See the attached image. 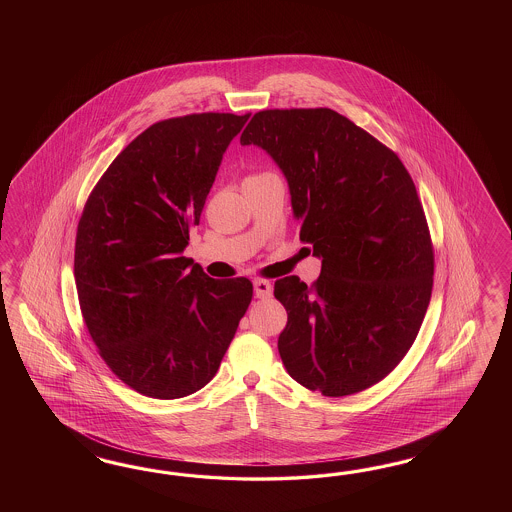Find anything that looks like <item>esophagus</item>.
Here are the masks:
<instances>
[{"instance_id":"esophagus-1","label":"esophagus","mask_w":512,"mask_h":512,"mask_svg":"<svg viewBox=\"0 0 512 512\" xmlns=\"http://www.w3.org/2000/svg\"><path fill=\"white\" fill-rule=\"evenodd\" d=\"M253 287H255V296L257 298H268V296L272 295V283L268 279H255Z\"/></svg>"}]
</instances>
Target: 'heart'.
Wrapping results in <instances>:
<instances>
[{"label": "heart", "mask_w": 512, "mask_h": 512, "mask_svg": "<svg viewBox=\"0 0 512 512\" xmlns=\"http://www.w3.org/2000/svg\"><path fill=\"white\" fill-rule=\"evenodd\" d=\"M272 172H251L248 174L246 178H244V182H253V180H261L264 176H270Z\"/></svg>", "instance_id": "1"}]
</instances>
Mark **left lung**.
<instances>
[{
	"label": "left lung",
	"mask_w": 512,
	"mask_h": 512,
	"mask_svg": "<svg viewBox=\"0 0 512 512\" xmlns=\"http://www.w3.org/2000/svg\"><path fill=\"white\" fill-rule=\"evenodd\" d=\"M240 142L257 144L285 174L300 240L323 259L310 287L278 279L287 310L279 357L302 387L357 394L411 349L434 287V244L400 157L336 110L253 114Z\"/></svg>",
	"instance_id": "1"
}]
</instances>
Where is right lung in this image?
<instances>
[{"mask_svg":"<svg viewBox=\"0 0 512 512\" xmlns=\"http://www.w3.org/2000/svg\"><path fill=\"white\" fill-rule=\"evenodd\" d=\"M248 118L155 122L110 163L78 219L82 319L110 372L142 396L174 400L204 387L248 310V278H210L182 255Z\"/></svg>","mask_w":512,"mask_h":512,"instance_id":"obj_1","label":"right lung"}]
</instances>
